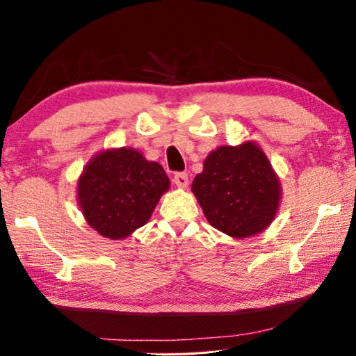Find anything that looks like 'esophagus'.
<instances>
[{"label": "esophagus", "mask_w": 356, "mask_h": 356, "mask_svg": "<svg viewBox=\"0 0 356 356\" xmlns=\"http://www.w3.org/2000/svg\"><path fill=\"white\" fill-rule=\"evenodd\" d=\"M174 184H176L179 188H186V186H188V174L176 172L174 174Z\"/></svg>", "instance_id": "1"}]
</instances>
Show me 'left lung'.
<instances>
[{
    "label": "left lung",
    "mask_w": 356,
    "mask_h": 356,
    "mask_svg": "<svg viewBox=\"0 0 356 356\" xmlns=\"http://www.w3.org/2000/svg\"><path fill=\"white\" fill-rule=\"evenodd\" d=\"M191 190L210 225L236 238L262 232L272 222L281 195L272 165L252 143L213 150Z\"/></svg>",
    "instance_id": "left-lung-1"
}]
</instances>
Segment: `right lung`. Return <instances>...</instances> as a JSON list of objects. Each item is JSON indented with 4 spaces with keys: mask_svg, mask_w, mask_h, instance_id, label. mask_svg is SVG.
<instances>
[{
    "mask_svg": "<svg viewBox=\"0 0 356 356\" xmlns=\"http://www.w3.org/2000/svg\"><path fill=\"white\" fill-rule=\"evenodd\" d=\"M168 188L163 168L122 147L94 156L78 182V201L89 225L116 240L146 225Z\"/></svg>",
    "mask_w": 356,
    "mask_h": 356,
    "instance_id": "add662e5",
    "label": "right lung"
}]
</instances>
